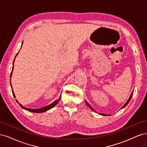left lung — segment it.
I'll list each match as a JSON object with an SVG mask.
<instances>
[{
    "mask_svg": "<svg viewBox=\"0 0 147 147\" xmlns=\"http://www.w3.org/2000/svg\"><path fill=\"white\" fill-rule=\"evenodd\" d=\"M133 92H134V90H132V93H131V95H130V96H129V99H127V101H126V102L124 106L121 107V109L124 108V107H125L126 106H127V104H128V103L129 102V101H131V98H132V94H133ZM86 101V105H87V106H88V107H89L90 109H91L92 111H93L94 112H96V111L93 109L92 108V107L89 104H88V102H87L86 101ZM99 114H100V115H107L106 114H104V113H99Z\"/></svg>",
    "mask_w": 147,
    "mask_h": 147,
    "instance_id": "left-lung-1",
    "label": "left lung"
}]
</instances>
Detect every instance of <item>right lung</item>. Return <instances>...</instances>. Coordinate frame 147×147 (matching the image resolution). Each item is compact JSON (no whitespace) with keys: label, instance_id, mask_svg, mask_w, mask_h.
Returning a JSON list of instances; mask_svg holds the SVG:
<instances>
[{"label":"right lung","instance_id":"add662e5","mask_svg":"<svg viewBox=\"0 0 147 147\" xmlns=\"http://www.w3.org/2000/svg\"><path fill=\"white\" fill-rule=\"evenodd\" d=\"M22 43H23V42H22ZM21 47H22V46H21ZM18 53H19V52L18 53H17V54H16V55L18 54ZM16 57H15V58H16ZM15 59H14V61H13V63H14V61H15ZM13 63V68H12V70H11V74H10V86H11V90H12V93H13V96H14V97L15 98H16V96H15V93H14V92H13V88H12V86H11V77L12 76V73H13V68H14V67H13V65H14V64ZM61 99V95L60 96V97H59V99H57V100H55L54 102H53V103H51V105H48V106H45V107H42V108H40V109H29V108H27V107H25L24 106H22L21 104H20L19 103V105H20V106L22 108V109H25V110H26V111H29V112H35V113H41V112H46V111H48V110H49V109H51V108H53V107H54L59 102V101H60V99ZM16 101H17V102H18V101L16 100Z\"/></svg>","mask_w":147,"mask_h":147}]
</instances>
